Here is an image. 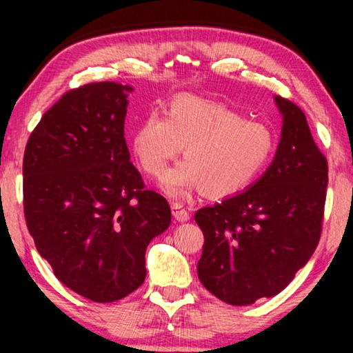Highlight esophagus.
<instances>
[{
    "mask_svg": "<svg viewBox=\"0 0 353 353\" xmlns=\"http://www.w3.org/2000/svg\"><path fill=\"white\" fill-rule=\"evenodd\" d=\"M172 215L176 221H188L190 220V212L183 209L181 204H172Z\"/></svg>",
    "mask_w": 353,
    "mask_h": 353,
    "instance_id": "34e87169",
    "label": "esophagus"
}]
</instances>
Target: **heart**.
I'll return each instance as SVG.
<instances>
[{
	"label": "heart",
	"instance_id": "heart-1",
	"mask_svg": "<svg viewBox=\"0 0 353 353\" xmlns=\"http://www.w3.org/2000/svg\"><path fill=\"white\" fill-rule=\"evenodd\" d=\"M186 161L163 178L170 196L202 190L212 197L243 191L257 178L274 151V133L260 120L212 101L178 96L165 119L148 114L132 134V152L149 176L161 178L181 151Z\"/></svg>",
	"mask_w": 353,
	"mask_h": 353
}]
</instances>
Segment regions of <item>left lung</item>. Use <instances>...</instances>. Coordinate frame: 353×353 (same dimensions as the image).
Returning <instances> with one entry per match:
<instances>
[{"label":"left lung","mask_w":353,"mask_h":353,"mask_svg":"<svg viewBox=\"0 0 353 353\" xmlns=\"http://www.w3.org/2000/svg\"><path fill=\"white\" fill-rule=\"evenodd\" d=\"M274 103L283 128L267 172L245 191L194 215L204 233L197 276L230 305L281 292L310 260L321 234L326 157L302 109L281 96Z\"/></svg>","instance_id":"obj_1"}]
</instances>
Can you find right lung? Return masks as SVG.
<instances>
[{
    "label": "right lung",
    "instance_id": "add662e5",
    "mask_svg": "<svg viewBox=\"0 0 353 353\" xmlns=\"http://www.w3.org/2000/svg\"><path fill=\"white\" fill-rule=\"evenodd\" d=\"M132 91L115 81L67 91L23 154V212L37 250L61 283L101 303L141 286L148 245L172 221L165 197L146 190L130 162Z\"/></svg>",
    "mask_w": 353,
    "mask_h": 353
}]
</instances>
